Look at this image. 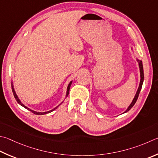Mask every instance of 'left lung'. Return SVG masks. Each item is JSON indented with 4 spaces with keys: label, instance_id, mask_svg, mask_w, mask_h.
Returning <instances> with one entry per match:
<instances>
[{
    "label": "left lung",
    "instance_id": "left-lung-1",
    "mask_svg": "<svg viewBox=\"0 0 158 158\" xmlns=\"http://www.w3.org/2000/svg\"><path fill=\"white\" fill-rule=\"evenodd\" d=\"M137 61L139 62V70H140V77H141V79H140L139 85L138 90H137V93H136L134 99H133V102H132L131 105L129 106L128 108H127V110L124 112V113H127V112H128V110H130L131 109V108L133 106L135 105V102H137V98H138V97H139L140 90H141V89H142V84H143V81H144V70H143L142 62V61H139V60H137Z\"/></svg>",
    "mask_w": 158,
    "mask_h": 158
}]
</instances>
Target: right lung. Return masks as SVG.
<instances>
[{"mask_svg": "<svg viewBox=\"0 0 158 158\" xmlns=\"http://www.w3.org/2000/svg\"><path fill=\"white\" fill-rule=\"evenodd\" d=\"M72 82L73 81H70V84H69V85H68V88H67V94H66V96H68V94H69V91H70V85H71V84H72ZM11 89H12V92H13V94H14V97H15V99H16V102L19 103V104L21 105V106H22L23 107H24V108H27V109H28V110H30L31 113H33L34 114H40V115H41V114H46V113H51L52 111H53L54 110H55L56 108H57V107L59 106H57V107H56V108H54V109H52V110H50V111H48V112H45V113H39V112H36V111H34V110H30V109H29L28 108H27L26 106H24L23 104H22V103L21 102V101H20L19 100V99L18 98V97H17V95H16V93H15V91H14V86H13V84H12V83H11Z\"/></svg>", "mask_w": 158, "mask_h": 158, "instance_id": "add662e5", "label": "right lung"}]
</instances>
